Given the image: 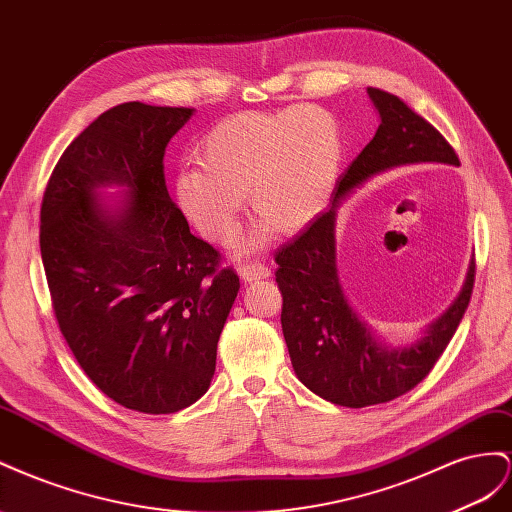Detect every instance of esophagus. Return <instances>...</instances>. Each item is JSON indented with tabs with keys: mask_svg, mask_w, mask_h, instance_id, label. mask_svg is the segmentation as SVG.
I'll use <instances>...</instances> for the list:
<instances>
[{
	"mask_svg": "<svg viewBox=\"0 0 512 512\" xmlns=\"http://www.w3.org/2000/svg\"><path fill=\"white\" fill-rule=\"evenodd\" d=\"M242 281L246 283H253V281H259V279H268L270 276V268L259 264V261H251V264H244L238 268Z\"/></svg>",
	"mask_w": 512,
	"mask_h": 512,
	"instance_id": "34e87169",
	"label": "esophagus"
}]
</instances>
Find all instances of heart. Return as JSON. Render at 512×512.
I'll list each match as a JSON object with an SVG mask.
<instances>
[{"label":"heart","mask_w":512,"mask_h":512,"mask_svg":"<svg viewBox=\"0 0 512 512\" xmlns=\"http://www.w3.org/2000/svg\"><path fill=\"white\" fill-rule=\"evenodd\" d=\"M197 163L173 178L180 212L203 238L231 244L242 227L246 195L266 231L291 233L328 206L343 165L339 122L326 109L298 105L281 111H240L206 130Z\"/></svg>","instance_id":"b5f03b06"}]
</instances>
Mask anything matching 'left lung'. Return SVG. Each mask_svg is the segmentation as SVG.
Instances as JSON below:
<instances>
[{
    "instance_id": "obj_1",
    "label": "left lung",
    "mask_w": 512,
    "mask_h": 512,
    "mask_svg": "<svg viewBox=\"0 0 512 512\" xmlns=\"http://www.w3.org/2000/svg\"><path fill=\"white\" fill-rule=\"evenodd\" d=\"M369 98L379 128L332 193V206L276 253V283L283 296V337L300 382L334 405L367 407L410 392L444 354L470 304L476 264L472 259L457 300L407 347H386L347 302L337 270L334 221L339 203L377 173L418 163L459 165L450 143L405 102L377 87Z\"/></svg>"
}]
</instances>
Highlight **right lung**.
Returning a JSON list of instances; mask_svg holds the SVG:
<instances>
[{"label":"right lung","instance_id":"1","mask_svg":"<svg viewBox=\"0 0 512 512\" xmlns=\"http://www.w3.org/2000/svg\"><path fill=\"white\" fill-rule=\"evenodd\" d=\"M195 109L124 102L64 150L40 208V253L60 330L109 399L173 414L206 394L240 279L195 238L165 184V148ZM129 188L120 207L95 188Z\"/></svg>","mask_w":512,"mask_h":512}]
</instances>
